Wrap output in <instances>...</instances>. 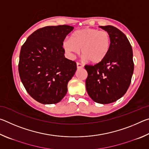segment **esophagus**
Returning a JSON list of instances; mask_svg holds the SVG:
<instances>
[{"label": "esophagus", "instance_id": "esophagus-1", "mask_svg": "<svg viewBox=\"0 0 149 149\" xmlns=\"http://www.w3.org/2000/svg\"><path fill=\"white\" fill-rule=\"evenodd\" d=\"M84 67V65L82 64H81L79 62H77V68H82Z\"/></svg>", "mask_w": 149, "mask_h": 149}]
</instances>
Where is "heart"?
I'll list each match as a JSON object with an SVG mask.
<instances>
[{
	"instance_id": "heart-1",
	"label": "heart",
	"mask_w": 149,
	"mask_h": 149,
	"mask_svg": "<svg viewBox=\"0 0 149 149\" xmlns=\"http://www.w3.org/2000/svg\"><path fill=\"white\" fill-rule=\"evenodd\" d=\"M111 43L112 39L108 31L87 27L74 32L71 39L64 40L62 47L71 57L79 53L81 49V55L85 60L98 64L107 57Z\"/></svg>"
}]
</instances>
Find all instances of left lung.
<instances>
[{"instance_id": "left-lung-1", "label": "left lung", "mask_w": 149, "mask_h": 149, "mask_svg": "<svg viewBox=\"0 0 149 149\" xmlns=\"http://www.w3.org/2000/svg\"><path fill=\"white\" fill-rule=\"evenodd\" d=\"M109 33L112 43L107 57L101 62L85 65L88 95L95 102L109 104L125 95L134 70L133 50L125 35L112 26H100Z\"/></svg>"}]
</instances>
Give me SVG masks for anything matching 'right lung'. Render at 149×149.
<instances>
[{
    "instance_id": "right-lung-1",
    "label": "right lung",
    "mask_w": 149,
    "mask_h": 149,
    "mask_svg": "<svg viewBox=\"0 0 149 149\" xmlns=\"http://www.w3.org/2000/svg\"><path fill=\"white\" fill-rule=\"evenodd\" d=\"M74 27L46 26L30 35L19 53L18 72L25 89L44 104L59 102L77 70L76 62L65 58L62 42Z\"/></svg>"
}]
</instances>
